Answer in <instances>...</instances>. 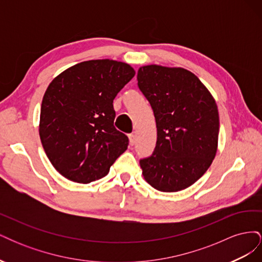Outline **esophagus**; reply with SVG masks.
<instances>
[{
  "label": "esophagus",
  "instance_id": "obj_1",
  "mask_svg": "<svg viewBox=\"0 0 262 262\" xmlns=\"http://www.w3.org/2000/svg\"><path fill=\"white\" fill-rule=\"evenodd\" d=\"M129 142H130L131 145H133L134 143H136V134H134V133L129 134Z\"/></svg>",
  "mask_w": 262,
  "mask_h": 262
}]
</instances>
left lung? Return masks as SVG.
Returning a JSON list of instances; mask_svg holds the SVG:
<instances>
[{
    "mask_svg": "<svg viewBox=\"0 0 262 262\" xmlns=\"http://www.w3.org/2000/svg\"><path fill=\"white\" fill-rule=\"evenodd\" d=\"M137 78L157 128L152 156L140 161L142 173L156 190L180 191L201 178L216 155L215 99L199 78L182 68L144 66Z\"/></svg>",
    "mask_w": 262,
    "mask_h": 262,
    "instance_id": "1",
    "label": "left lung"
}]
</instances>
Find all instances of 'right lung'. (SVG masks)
Here are the masks:
<instances>
[{
    "instance_id": "right-lung-1",
    "label": "right lung",
    "mask_w": 262,
    "mask_h": 262,
    "mask_svg": "<svg viewBox=\"0 0 262 262\" xmlns=\"http://www.w3.org/2000/svg\"><path fill=\"white\" fill-rule=\"evenodd\" d=\"M134 74L128 63L90 60L63 71L49 84L39 136L63 177L78 184L100 179L128 148V137L114 126L113 102Z\"/></svg>"
}]
</instances>
